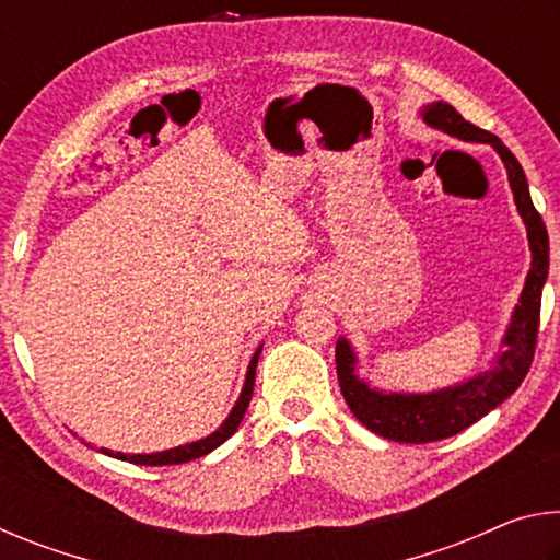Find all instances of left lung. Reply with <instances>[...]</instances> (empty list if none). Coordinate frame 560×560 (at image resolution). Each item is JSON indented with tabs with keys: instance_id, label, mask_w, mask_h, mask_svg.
Wrapping results in <instances>:
<instances>
[{
	"instance_id": "obj_1",
	"label": "left lung",
	"mask_w": 560,
	"mask_h": 560,
	"mask_svg": "<svg viewBox=\"0 0 560 560\" xmlns=\"http://www.w3.org/2000/svg\"><path fill=\"white\" fill-rule=\"evenodd\" d=\"M422 120L428 126L444 130L467 143H489L504 160L509 185L514 192L516 210L526 224L530 246V271L526 287L521 291L518 306L514 308L506 336L501 343V353L494 358L489 371L469 377L467 383L444 387L438 393L407 395V393H383L360 381L355 375L358 358L346 338L336 343V371L340 393H343L350 412L363 422L368 430L381 434L385 440L424 444L452 438L469 424L481 420L494 410L506 397L524 383L530 368L538 338V320H541V291L548 277V232L536 212L528 195V183L524 167L518 165L514 153L501 143L494 132L481 130L474 122L464 120L450 103L434 101L422 108Z\"/></svg>"
}]
</instances>
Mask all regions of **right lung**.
Returning a JSON list of instances; mask_svg holds the SVG:
<instances>
[{"label": "right lung", "instance_id": "obj_1", "mask_svg": "<svg viewBox=\"0 0 560 560\" xmlns=\"http://www.w3.org/2000/svg\"><path fill=\"white\" fill-rule=\"evenodd\" d=\"M259 353H261V348H259L257 353H254V358H252L249 371H246V381H244L240 400H236V405L232 407L230 417H226V420L222 422V428L214 430V432L210 434V438L197 440V442H189V444H183V447H175V450L153 452V454H122V452H110V450H103V447H101V452L108 454V457H116V459L130 462V464H145V467H163V464H183V462H189V459H197V457H205V454H210L212 450L220 447L222 442L230 440L232 434L236 432V428H240L242 417H244V412H246V407H249L252 393H254V375H257Z\"/></svg>", "mask_w": 560, "mask_h": 560}]
</instances>
